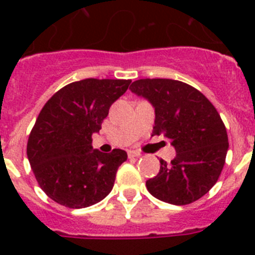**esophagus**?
<instances>
[{"instance_id": "esophagus-1", "label": "esophagus", "mask_w": 255, "mask_h": 255, "mask_svg": "<svg viewBox=\"0 0 255 255\" xmlns=\"http://www.w3.org/2000/svg\"><path fill=\"white\" fill-rule=\"evenodd\" d=\"M128 155H129V158H138V157H140V153L136 152V150H129Z\"/></svg>"}]
</instances>
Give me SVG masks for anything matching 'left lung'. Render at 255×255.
Masks as SVG:
<instances>
[{
	"label": "left lung",
	"instance_id": "left-lung-1",
	"mask_svg": "<svg viewBox=\"0 0 255 255\" xmlns=\"http://www.w3.org/2000/svg\"><path fill=\"white\" fill-rule=\"evenodd\" d=\"M154 107L152 135L171 140L176 157L161 159L157 176L147 180L148 191L175 206L190 204L207 194L224 168L229 139L220 114L203 93L172 79H140L130 87Z\"/></svg>",
	"mask_w": 255,
	"mask_h": 255
}]
</instances>
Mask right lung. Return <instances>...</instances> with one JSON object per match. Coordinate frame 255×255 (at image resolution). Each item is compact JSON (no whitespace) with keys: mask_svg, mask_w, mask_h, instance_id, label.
Masks as SVG:
<instances>
[{"mask_svg":"<svg viewBox=\"0 0 255 255\" xmlns=\"http://www.w3.org/2000/svg\"><path fill=\"white\" fill-rule=\"evenodd\" d=\"M131 80L84 79L61 88L38 115L26 155L42 190L56 203L85 208L105 199L128 154L102 153L92 147L112 103Z\"/></svg>","mask_w":255,"mask_h":255,"instance_id":"obj_1","label":"right lung"}]
</instances>
